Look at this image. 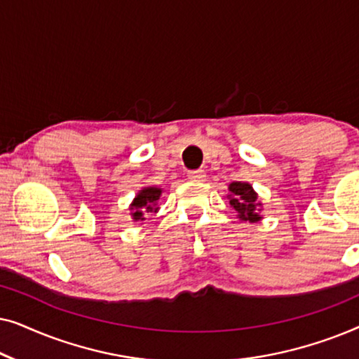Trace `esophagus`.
I'll use <instances>...</instances> for the list:
<instances>
[{"mask_svg":"<svg viewBox=\"0 0 359 359\" xmlns=\"http://www.w3.org/2000/svg\"><path fill=\"white\" fill-rule=\"evenodd\" d=\"M188 180H191V181H204L205 180V171L204 170H191L188 173Z\"/></svg>","mask_w":359,"mask_h":359,"instance_id":"esophagus-1","label":"esophagus"}]
</instances>
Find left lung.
I'll return each mask as SVG.
<instances>
[{
	"instance_id": "8db88e82",
	"label": "left lung",
	"mask_w": 359,
	"mask_h": 359,
	"mask_svg": "<svg viewBox=\"0 0 359 359\" xmlns=\"http://www.w3.org/2000/svg\"><path fill=\"white\" fill-rule=\"evenodd\" d=\"M230 205L237 210L238 217L242 220H250V222H257L259 217L257 212V208L259 203H257V193L252 189L248 183H232L230 184Z\"/></svg>"
}]
</instances>
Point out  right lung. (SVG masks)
<instances>
[{"label":"right lung","instance_id":"obj_1","mask_svg":"<svg viewBox=\"0 0 359 359\" xmlns=\"http://www.w3.org/2000/svg\"><path fill=\"white\" fill-rule=\"evenodd\" d=\"M161 189L160 188H144L137 194V198L132 203V208L134 212H132V217L134 220H144V212H156L158 208H156V201L160 199Z\"/></svg>","mask_w":359,"mask_h":359}]
</instances>
